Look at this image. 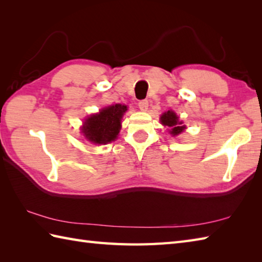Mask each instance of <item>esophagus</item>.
<instances>
[{
    "label": "esophagus",
    "instance_id": "obj_1",
    "mask_svg": "<svg viewBox=\"0 0 262 262\" xmlns=\"http://www.w3.org/2000/svg\"><path fill=\"white\" fill-rule=\"evenodd\" d=\"M138 107L142 111H146L148 108V101L147 100H141L140 102H138Z\"/></svg>",
    "mask_w": 262,
    "mask_h": 262
}]
</instances>
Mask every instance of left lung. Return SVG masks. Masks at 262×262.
I'll list each match as a JSON object with an SVG mask.
<instances>
[{
  "instance_id": "left-lung-1",
  "label": "left lung",
  "mask_w": 262,
  "mask_h": 262,
  "mask_svg": "<svg viewBox=\"0 0 262 262\" xmlns=\"http://www.w3.org/2000/svg\"><path fill=\"white\" fill-rule=\"evenodd\" d=\"M178 119H179V118H178L177 115L171 110L166 111V113H164L162 116H161V122H162L164 126L171 127L170 133L173 136L181 134L183 129L186 128L185 126H181L182 122L179 121Z\"/></svg>"
}]
</instances>
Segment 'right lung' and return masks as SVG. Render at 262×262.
Masks as SVG:
<instances>
[{
    "label": "right lung",
    "instance_id": "add662e5",
    "mask_svg": "<svg viewBox=\"0 0 262 262\" xmlns=\"http://www.w3.org/2000/svg\"><path fill=\"white\" fill-rule=\"evenodd\" d=\"M127 110L124 104H114L100 110L85 119L82 133L86 140L94 144H107L115 141L120 130L122 115Z\"/></svg>",
    "mask_w": 262,
    "mask_h": 262
}]
</instances>
